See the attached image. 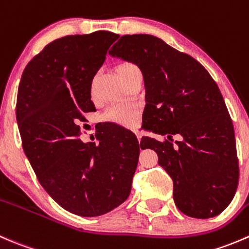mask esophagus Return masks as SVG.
I'll list each match as a JSON object with an SVG mask.
<instances>
[{
  "label": "esophagus",
  "mask_w": 249,
  "mask_h": 249,
  "mask_svg": "<svg viewBox=\"0 0 249 249\" xmlns=\"http://www.w3.org/2000/svg\"><path fill=\"white\" fill-rule=\"evenodd\" d=\"M135 135H137L138 140L142 139V133H140V132H138V130H135Z\"/></svg>",
  "instance_id": "esophagus-1"
}]
</instances>
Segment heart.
<instances>
[{
  "instance_id": "b5f03b06",
  "label": "heart",
  "mask_w": 249,
  "mask_h": 249,
  "mask_svg": "<svg viewBox=\"0 0 249 249\" xmlns=\"http://www.w3.org/2000/svg\"><path fill=\"white\" fill-rule=\"evenodd\" d=\"M138 69L137 66L130 63H124L117 68L120 75L129 72V71ZM104 119L114 124L124 125V127H129V125L135 124L138 120V110L137 107L130 104H117L112 105L105 112Z\"/></svg>"
}]
</instances>
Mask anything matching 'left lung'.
<instances>
[{"instance_id": "8db88e82", "label": "left lung", "mask_w": 249, "mask_h": 249, "mask_svg": "<svg viewBox=\"0 0 249 249\" xmlns=\"http://www.w3.org/2000/svg\"><path fill=\"white\" fill-rule=\"evenodd\" d=\"M109 54L135 64L144 77L145 129L164 142L142 137L173 180L174 203L193 218L220 214L235 196L238 160L235 132L218 86L189 54L152 35H124ZM178 134L182 139L173 142Z\"/></svg>"}]
</instances>
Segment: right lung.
<instances>
[{"mask_svg":"<svg viewBox=\"0 0 249 249\" xmlns=\"http://www.w3.org/2000/svg\"><path fill=\"white\" fill-rule=\"evenodd\" d=\"M120 36L71 35L47 44L26 65L17 98L23 149L48 195L70 213L97 216L130 194L139 142L128 129L103 128L99 144L80 139V122L94 112L90 86Z\"/></svg>","mask_w":249,"mask_h":249,"instance_id":"right-lung-1","label":"right lung"}]
</instances>
